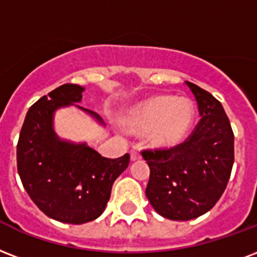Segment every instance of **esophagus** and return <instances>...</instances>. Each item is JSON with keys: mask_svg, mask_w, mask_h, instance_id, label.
Wrapping results in <instances>:
<instances>
[{"mask_svg": "<svg viewBox=\"0 0 257 257\" xmlns=\"http://www.w3.org/2000/svg\"><path fill=\"white\" fill-rule=\"evenodd\" d=\"M140 159H142V155L139 154V151H137L136 148H133V150L131 151V160H132V162H136V160Z\"/></svg>", "mask_w": 257, "mask_h": 257, "instance_id": "esophagus-1", "label": "esophagus"}]
</instances>
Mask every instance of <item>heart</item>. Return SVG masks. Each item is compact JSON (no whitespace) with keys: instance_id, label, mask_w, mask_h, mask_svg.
Returning a JSON list of instances; mask_svg holds the SVG:
<instances>
[{"instance_id":"1","label":"heart","mask_w":257,"mask_h":257,"mask_svg":"<svg viewBox=\"0 0 257 257\" xmlns=\"http://www.w3.org/2000/svg\"><path fill=\"white\" fill-rule=\"evenodd\" d=\"M195 120L191 99L172 95H155L129 107L122 122L129 131L146 132L148 142L159 148L179 146L189 136Z\"/></svg>"}]
</instances>
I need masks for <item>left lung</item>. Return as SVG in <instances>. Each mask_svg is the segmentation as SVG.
Wrapping results in <instances>:
<instances>
[{"label":"left lung","instance_id":"left-lung-1","mask_svg":"<svg viewBox=\"0 0 257 257\" xmlns=\"http://www.w3.org/2000/svg\"><path fill=\"white\" fill-rule=\"evenodd\" d=\"M201 120L191 136L170 150L143 151L150 166L146 195L156 213L174 221L205 214L221 198L234 162V136L220 101L186 82Z\"/></svg>","mask_w":257,"mask_h":257}]
</instances>
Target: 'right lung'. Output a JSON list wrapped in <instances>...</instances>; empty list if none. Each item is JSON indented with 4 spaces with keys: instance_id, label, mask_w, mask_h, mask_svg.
<instances>
[{
    "instance_id": "obj_1",
    "label": "right lung",
    "mask_w": 257,
    "mask_h": 257,
    "mask_svg": "<svg viewBox=\"0 0 257 257\" xmlns=\"http://www.w3.org/2000/svg\"><path fill=\"white\" fill-rule=\"evenodd\" d=\"M85 87L59 86L29 107L17 144V170L36 206L66 224H86L102 214L111 186L129 164V155L107 159L87 146L60 139L54 128L55 111L75 106L98 124L102 118L79 106Z\"/></svg>"
}]
</instances>
